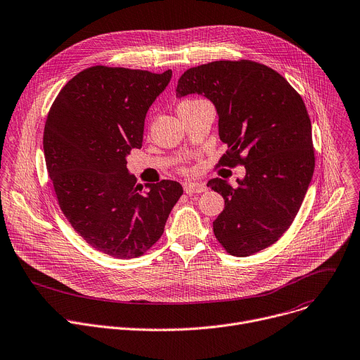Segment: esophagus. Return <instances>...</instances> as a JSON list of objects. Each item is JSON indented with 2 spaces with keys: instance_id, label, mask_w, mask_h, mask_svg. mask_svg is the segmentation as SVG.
<instances>
[{
  "instance_id": "obj_1",
  "label": "esophagus",
  "mask_w": 360,
  "mask_h": 360,
  "mask_svg": "<svg viewBox=\"0 0 360 360\" xmlns=\"http://www.w3.org/2000/svg\"><path fill=\"white\" fill-rule=\"evenodd\" d=\"M184 191H185V193H188V195H192V193H201V192H205V191H207V186H205L204 184L185 182V184H184Z\"/></svg>"
}]
</instances>
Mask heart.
I'll return each mask as SVG.
<instances>
[{
    "label": "heart",
    "instance_id": "1",
    "mask_svg": "<svg viewBox=\"0 0 360 360\" xmlns=\"http://www.w3.org/2000/svg\"><path fill=\"white\" fill-rule=\"evenodd\" d=\"M189 102H192V101H184L181 105H185V103H189Z\"/></svg>",
    "mask_w": 360,
    "mask_h": 360
}]
</instances>
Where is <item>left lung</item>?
I'll use <instances>...</instances> for the list:
<instances>
[{
    "label": "left lung",
    "mask_w": 360,
    "mask_h": 360,
    "mask_svg": "<svg viewBox=\"0 0 360 360\" xmlns=\"http://www.w3.org/2000/svg\"><path fill=\"white\" fill-rule=\"evenodd\" d=\"M204 94L215 105L218 167L244 165L231 186L214 178L224 211L212 222L224 250L247 257L274 244L296 218L314 171L311 123L302 96L276 70L251 60H218L186 70L176 96Z\"/></svg>",
    "instance_id": "1"
}]
</instances>
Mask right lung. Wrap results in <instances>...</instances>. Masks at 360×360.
I'll use <instances>...</instances> for the list:
<instances>
[{"label": "right lung", "mask_w": 360, "mask_h": 360, "mask_svg": "<svg viewBox=\"0 0 360 360\" xmlns=\"http://www.w3.org/2000/svg\"><path fill=\"white\" fill-rule=\"evenodd\" d=\"M171 77L172 70L93 66L60 90L47 115L43 146L60 210L89 245L115 258L155 245L184 193L168 179L145 191L126 168V156L142 146L148 109Z\"/></svg>", "instance_id": "obj_1"}]
</instances>
